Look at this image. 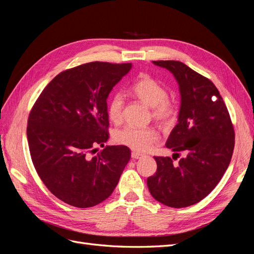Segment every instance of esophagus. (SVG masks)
I'll list each match as a JSON object with an SVG mask.
<instances>
[{"label":"esophagus","mask_w":254,"mask_h":254,"mask_svg":"<svg viewBox=\"0 0 254 254\" xmlns=\"http://www.w3.org/2000/svg\"><path fill=\"white\" fill-rule=\"evenodd\" d=\"M143 157V155L142 153H140V152H136V151H132L131 152V158L132 159H141Z\"/></svg>","instance_id":"34e87169"}]
</instances>
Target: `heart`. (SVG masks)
<instances>
[{
	"mask_svg": "<svg viewBox=\"0 0 254 254\" xmlns=\"http://www.w3.org/2000/svg\"><path fill=\"white\" fill-rule=\"evenodd\" d=\"M130 93L150 107L151 118L161 125L172 123L177 115V106L168 97L167 88L150 75L142 74L129 88ZM124 97L122 94H114L108 103L107 113L109 120L119 124L123 119ZM114 141L120 145L127 146L136 151H148L159 141V134L151 127H135L128 125L115 131Z\"/></svg>",
	"mask_w": 254,
	"mask_h": 254,
	"instance_id": "heart-1",
	"label": "heart"
}]
</instances>
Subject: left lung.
<instances>
[{"label":"left lung","mask_w":254,"mask_h":254,"mask_svg":"<svg viewBox=\"0 0 254 254\" xmlns=\"http://www.w3.org/2000/svg\"><path fill=\"white\" fill-rule=\"evenodd\" d=\"M153 64L171 71L179 83L181 107L166 147L182 155L178 164L170 157H155L157 172L148 177L151 196L171 207L199 202L217 186L234 149V127L215 84L176 60Z\"/></svg>","instance_id":"1"}]
</instances>
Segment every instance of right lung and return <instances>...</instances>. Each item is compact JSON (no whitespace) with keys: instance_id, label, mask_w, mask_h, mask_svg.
Segmentation results:
<instances>
[{"instance_id":"1","label":"right lung","mask_w":254,"mask_h":254,"mask_svg":"<svg viewBox=\"0 0 254 254\" xmlns=\"http://www.w3.org/2000/svg\"><path fill=\"white\" fill-rule=\"evenodd\" d=\"M130 68L131 64L103 61L67 68L43 89L30 110L27 141L33 164L61 201L81 209L94 206L118 186L130 149L105 146L107 97ZM97 144L103 147L98 153Z\"/></svg>"}]
</instances>
